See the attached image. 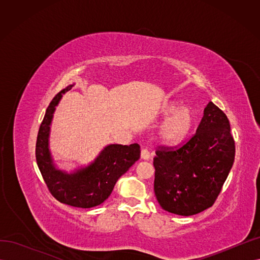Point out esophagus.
<instances>
[{
	"mask_svg": "<svg viewBox=\"0 0 260 260\" xmlns=\"http://www.w3.org/2000/svg\"><path fill=\"white\" fill-rule=\"evenodd\" d=\"M141 158L144 159V160H147L151 158V153H149L147 149H142V152H141Z\"/></svg>",
	"mask_w": 260,
	"mask_h": 260,
	"instance_id": "34e87169",
	"label": "esophagus"
}]
</instances>
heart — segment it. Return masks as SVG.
I'll return each instance as SVG.
<instances>
[{
  "label": "heart",
  "mask_w": 260,
  "mask_h": 260,
  "mask_svg": "<svg viewBox=\"0 0 260 260\" xmlns=\"http://www.w3.org/2000/svg\"><path fill=\"white\" fill-rule=\"evenodd\" d=\"M161 116L166 119L160 130L164 142L177 144L183 141L192 131L195 123L194 111L176 101L168 102L161 109Z\"/></svg>",
  "instance_id": "heart-1"
}]
</instances>
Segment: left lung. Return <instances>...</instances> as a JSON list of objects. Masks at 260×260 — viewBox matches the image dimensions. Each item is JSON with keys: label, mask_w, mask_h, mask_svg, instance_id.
Wrapping results in <instances>:
<instances>
[{"label": "left lung", "mask_w": 260, "mask_h": 260, "mask_svg": "<svg viewBox=\"0 0 260 260\" xmlns=\"http://www.w3.org/2000/svg\"><path fill=\"white\" fill-rule=\"evenodd\" d=\"M234 140L225 114L209 102L195 135L154 158V191L162 209L192 216L212 206L232 168Z\"/></svg>", "instance_id": "8db88e82"}]
</instances>
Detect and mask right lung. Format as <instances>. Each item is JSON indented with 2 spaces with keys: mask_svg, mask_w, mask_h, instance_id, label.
<instances>
[{
  "mask_svg": "<svg viewBox=\"0 0 260 260\" xmlns=\"http://www.w3.org/2000/svg\"><path fill=\"white\" fill-rule=\"evenodd\" d=\"M74 84L57 93L46 109L39 129L36 158L38 167L51 194L67 205L91 208L101 205L108 199L114 186L122 175L140 158V145L109 144L88 166L78 167L73 171L57 168L50 151V132L54 112L62 98Z\"/></svg>",
  "mask_w": 260,
  "mask_h": 260,
  "instance_id": "1",
  "label": "right lung"
}]
</instances>
